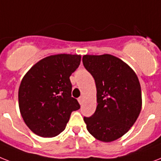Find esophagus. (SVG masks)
Instances as JSON below:
<instances>
[{
    "label": "esophagus",
    "instance_id": "obj_1",
    "mask_svg": "<svg viewBox=\"0 0 161 161\" xmlns=\"http://www.w3.org/2000/svg\"><path fill=\"white\" fill-rule=\"evenodd\" d=\"M78 102H79V104L80 105H82L83 102V97H78Z\"/></svg>",
    "mask_w": 161,
    "mask_h": 161
}]
</instances>
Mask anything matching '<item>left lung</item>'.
I'll return each instance as SVG.
<instances>
[{"label":"left lung","instance_id":"8db88e82","mask_svg":"<svg viewBox=\"0 0 161 161\" xmlns=\"http://www.w3.org/2000/svg\"><path fill=\"white\" fill-rule=\"evenodd\" d=\"M83 63L97 87L95 113L83 119L87 130L101 142L117 140L131 129L141 112L138 78L125 62L109 54L85 55Z\"/></svg>","mask_w":161,"mask_h":161}]
</instances>
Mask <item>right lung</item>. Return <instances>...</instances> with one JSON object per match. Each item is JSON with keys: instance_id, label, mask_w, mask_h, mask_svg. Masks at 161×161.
<instances>
[{"instance_id": "1", "label": "right lung", "mask_w": 161, "mask_h": 161, "mask_svg": "<svg viewBox=\"0 0 161 161\" xmlns=\"http://www.w3.org/2000/svg\"><path fill=\"white\" fill-rule=\"evenodd\" d=\"M80 61V55H50L24 75L19 88V106L32 133L42 137H55L64 130L71 113L80 109L71 97L69 79Z\"/></svg>"}]
</instances>
